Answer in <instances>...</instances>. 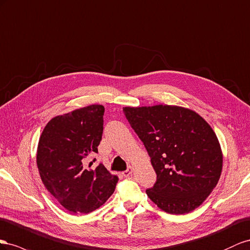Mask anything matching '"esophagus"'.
<instances>
[{
    "label": "esophagus",
    "instance_id": "34e87169",
    "mask_svg": "<svg viewBox=\"0 0 250 250\" xmlns=\"http://www.w3.org/2000/svg\"><path fill=\"white\" fill-rule=\"evenodd\" d=\"M134 172V167H127V169H125V170H124L123 172V175L125 176V177H129L130 175H132V173Z\"/></svg>",
    "mask_w": 250,
    "mask_h": 250
}]
</instances>
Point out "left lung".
<instances>
[{"instance_id": "left-lung-1", "label": "left lung", "mask_w": 250, "mask_h": 250, "mask_svg": "<svg viewBox=\"0 0 250 250\" xmlns=\"http://www.w3.org/2000/svg\"><path fill=\"white\" fill-rule=\"evenodd\" d=\"M124 112L157 174L147 197L172 215L199 208L222 173V149L211 126L195 111L179 105L125 106Z\"/></svg>"}]
</instances>
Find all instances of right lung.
<instances>
[{
    "label": "right lung",
    "mask_w": 250,
    "mask_h": 250,
    "mask_svg": "<svg viewBox=\"0 0 250 250\" xmlns=\"http://www.w3.org/2000/svg\"><path fill=\"white\" fill-rule=\"evenodd\" d=\"M104 108L91 104L53 117L39 140L37 165L42 184L71 213H89L113 194L118 181L103 165L87 166L98 153ZM95 161V159L93 160Z\"/></svg>",
    "instance_id": "right-lung-1"
}]
</instances>
